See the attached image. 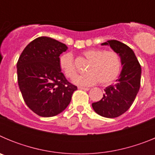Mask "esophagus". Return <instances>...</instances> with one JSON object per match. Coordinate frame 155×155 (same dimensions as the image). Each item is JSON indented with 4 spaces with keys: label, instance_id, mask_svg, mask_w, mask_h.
I'll return each instance as SVG.
<instances>
[{
    "label": "esophagus",
    "instance_id": "obj_1",
    "mask_svg": "<svg viewBox=\"0 0 155 155\" xmlns=\"http://www.w3.org/2000/svg\"><path fill=\"white\" fill-rule=\"evenodd\" d=\"M79 89H81V90H84V91H87V90H89V88L88 87H81V86H79L78 87Z\"/></svg>",
    "mask_w": 155,
    "mask_h": 155
}]
</instances>
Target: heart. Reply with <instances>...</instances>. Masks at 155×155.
<instances>
[{
	"label": "heart",
	"instance_id": "obj_1",
	"mask_svg": "<svg viewBox=\"0 0 155 155\" xmlns=\"http://www.w3.org/2000/svg\"><path fill=\"white\" fill-rule=\"evenodd\" d=\"M83 56L89 61L86 68L87 74L79 75L73 80L75 84L91 86L99 81L102 85L112 84L117 79L121 71L120 55L114 50L89 49L83 52ZM59 66L68 78H74L77 69L71 53H63L59 57Z\"/></svg>",
	"mask_w": 155,
	"mask_h": 155
}]
</instances>
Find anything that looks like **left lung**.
Masks as SVG:
<instances>
[{
    "mask_svg": "<svg viewBox=\"0 0 155 155\" xmlns=\"http://www.w3.org/2000/svg\"><path fill=\"white\" fill-rule=\"evenodd\" d=\"M109 45L119 53L123 70L116 84L106 87L100 101L92 103L95 113L106 118H116L128 110L134 102L140 86L141 68L130 48L117 40L102 43Z\"/></svg>",
    "mask_w": 155,
    "mask_h": 155,
    "instance_id": "left-lung-1",
    "label": "left lung"
}]
</instances>
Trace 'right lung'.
Listing matches in <instances>:
<instances>
[{
  "label": "right lung",
  "mask_w": 155,
  "mask_h": 155,
  "mask_svg": "<svg viewBox=\"0 0 155 155\" xmlns=\"http://www.w3.org/2000/svg\"><path fill=\"white\" fill-rule=\"evenodd\" d=\"M65 44L41 36L25 48L17 63L18 83L25 102L42 117L57 116L71 102L77 86L71 84L59 66Z\"/></svg>",
  "instance_id": "add662e5"
}]
</instances>
